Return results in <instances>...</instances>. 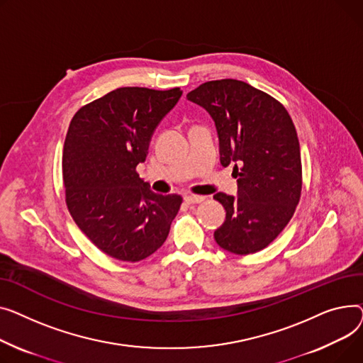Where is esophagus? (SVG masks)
<instances>
[{
    "mask_svg": "<svg viewBox=\"0 0 363 363\" xmlns=\"http://www.w3.org/2000/svg\"><path fill=\"white\" fill-rule=\"evenodd\" d=\"M205 201V196H196V195H186L184 196V202L189 205H194V203H201Z\"/></svg>",
    "mask_w": 363,
    "mask_h": 363,
    "instance_id": "1",
    "label": "esophagus"
}]
</instances>
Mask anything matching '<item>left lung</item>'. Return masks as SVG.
Returning a JSON list of instances; mask_svg holds the SVG:
<instances>
[{"instance_id":"1","label":"left lung","mask_w":363,"mask_h":363,"mask_svg":"<svg viewBox=\"0 0 363 363\" xmlns=\"http://www.w3.org/2000/svg\"><path fill=\"white\" fill-rule=\"evenodd\" d=\"M212 117L223 167L234 164L238 196L218 191L225 209L220 247L249 255L267 247L291 220L302 191L301 146L284 106L236 79L202 83L187 94Z\"/></svg>"}]
</instances>
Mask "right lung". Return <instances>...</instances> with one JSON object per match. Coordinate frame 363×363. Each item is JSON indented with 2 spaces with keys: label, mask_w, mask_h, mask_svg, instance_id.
<instances>
[{
  "label": "right lung",
  "mask_w": 363,
  "mask_h": 363,
  "mask_svg": "<svg viewBox=\"0 0 363 363\" xmlns=\"http://www.w3.org/2000/svg\"><path fill=\"white\" fill-rule=\"evenodd\" d=\"M180 88H118L82 106L62 151L66 203L77 227L111 258L138 262L158 250L182 205L136 173Z\"/></svg>",
  "instance_id": "add662e5"
}]
</instances>
